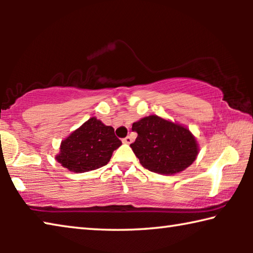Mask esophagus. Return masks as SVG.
<instances>
[{
	"label": "esophagus",
	"instance_id": "esophagus-1",
	"mask_svg": "<svg viewBox=\"0 0 253 253\" xmlns=\"http://www.w3.org/2000/svg\"><path fill=\"white\" fill-rule=\"evenodd\" d=\"M132 142V138L130 136H127V137H125V138L123 139V143H125V144H130Z\"/></svg>",
	"mask_w": 253,
	"mask_h": 253
}]
</instances>
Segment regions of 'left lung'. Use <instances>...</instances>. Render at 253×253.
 Masks as SVG:
<instances>
[{"label": "left lung", "instance_id": "obj_1", "mask_svg": "<svg viewBox=\"0 0 253 253\" xmlns=\"http://www.w3.org/2000/svg\"><path fill=\"white\" fill-rule=\"evenodd\" d=\"M136 140L130 144L139 163L151 172L172 175L187 169L199 154L194 136L187 128L156 115L132 124Z\"/></svg>", "mask_w": 253, "mask_h": 253}]
</instances>
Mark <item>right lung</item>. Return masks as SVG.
Segmentation results:
<instances>
[{
    "instance_id": "right-lung-1",
    "label": "right lung",
    "mask_w": 253,
    "mask_h": 253,
    "mask_svg": "<svg viewBox=\"0 0 253 253\" xmlns=\"http://www.w3.org/2000/svg\"><path fill=\"white\" fill-rule=\"evenodd\" d=\"M121 145L113 127L92 117L62 140L57 161L71 172H89L107 165Z\"/></svg>"
}]
</instances>
